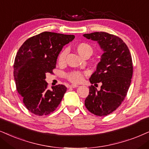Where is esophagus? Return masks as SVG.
Wrapping results in <instances>:
<instances>
[{"label":"esophagus","mask_w":149,"mask_h":149,"mask_svg":"<svg viewBox=\"0 0 149 149\" xmlns=\"http://www.w3.org/2000/svg\"><path fill=\"white\" fill-rule=\"evenodd\" d=\"M78 85H77V84H70V85H69V87H71V88H76V87H78Z\"/></svg>","instance_id":"esophagus-1"}]
</instances>
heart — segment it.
<instances>
[{"label":"heart","mask_w":149,"mask_h":149,"mask_svg":"<svg viewBox=\"0 0 149 149\" xmlns=\"http://www.w3.org/2000/svg\"><path fill=\"white\" fill-rule=\"evenodd\" d=\"M75 49L78 52L79 55L83 58L90 57L93 54V47L89 43L82 42H79L75 45ZM67 52L66 50H63L59 53L57 57V62L59 65H63L65 62V58ZM67 80L73 83H79L83 79V74L78 71H73L67 73L66 75Z\"/></svg>","instance_id":"heart-1"}]
</instances>
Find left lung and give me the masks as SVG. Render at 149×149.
Returning <instances> with one entry per match:
<instances>
[{
    "label": "left lung",
    "mask_w": 149,
    "mask_h": 149,
    "mask_svg": "<svg viewBox=\"0 0 149 149\" xmlns=\"http://www.w3.org/2000/svg\"><path fill=\"white\" fill-rule=\"evenodd\" d=\"M84 36L97 41L104 51L96 71L89 78L95 86L101 82L100 89L90 86L84 104L95 116H107L120 107L127 95L133 76L132 58L127 45L118 36L103 31Z\"/></svg>",
    "instance_id": "1"
}]
</instances>
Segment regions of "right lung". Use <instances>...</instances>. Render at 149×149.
Here are the masks:
<instances>
[{"mask_svg":"<svg viewBox=\"0 0 149 149\" xmlns=\"http://www.w3.org/2000/svg\"><path fill=\"white\" fill-rule=\"evenodd\" d=\"M73 35L50 31L36 35L24 41L15 58L14 76L17 91L26 108L36 116H46L56 110L67 91L63 84L49 89L46 74L53 73L58 55Z\"/></svg>","mask_w":149,"mask_h":149,"instance_id":"1","label":"right lung"}]
</instances>
